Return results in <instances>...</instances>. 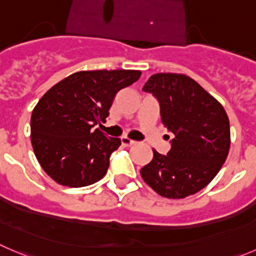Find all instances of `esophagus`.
<instances>
[{"label":"esophagus","mask_w":256,"mask_h":256,"mask_svg":"<svg viewBox=\"0 0 256 256\" xmlns=\"http://www.w3.org/2000/svg\"><path fill=\"white\" fill-rule=\"evenodd\" d=\"M120 140H122V146H124V147H132L133 144H136V143H137L136 140H132L126 137H122Z\"/></svg>","instance_id":"34e87169"}]
</instances>
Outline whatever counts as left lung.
Returning <instances> with one entry per match:
<instances>
[{"instance_id": "left-lung-1", "label": "left lung", "mask_w": 256, "mask_h": 256, "mask_svg": "<svg viewBox=\"0 0 256 256\" xmlns=\"http://www.w3.org/2000/svg\"><path fill=\"white\" fill-rule=\"evenodd\" d=\"M143 92L157 98L162 124L174 136L167 156L153 150L152 160L140 168L143 181L167 198L196 194L212 181L228 154L230 123L225 109L184 74L152 75Z\"/></svg>"}]
</instances>
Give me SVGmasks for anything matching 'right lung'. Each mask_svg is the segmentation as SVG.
Masks as SVG:
<instances>
[{
  "label": "right lung",
  "mask_w": 256,
  "mask_h": 256,
  "mask_svg": "<svg viewBox=\"0 0 256 256\" xmlns=\"http://www.w3.org/2000/svg\"><path fill=\"white\" fill-rule=\"evenodd\" d=\"M140 70L78 72L48 89L31 116V143L44 171L59 184L84 187L106 176L120 146L93 126L106 120L116 93Z\"/></svg>",
  "instance_id": "add662e5"
}]
</instances>
